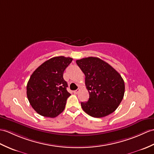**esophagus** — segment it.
<instances>
[{
    "instance_id": "34e87169",
    "label": "esophagus",
    "mask_w": 154,
    "mask_h": 154,
    "mask_svg": "<svg viewBox=\"0 0 154 154\" xmlns=\"http://www.w3.org/2000/svg\"><path fill=\"white\" fill-rule=\"evenodd\" d=\"M79 91H80V89H77L76 91H74L73 92H74L75 94H78L79 92Z\"/></svg>"
}]
</instances>
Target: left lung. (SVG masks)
<instances>
[{
    "label": "left lung",
    "instance_id": "8db88e82",
    "mask_svg": "<svg viewBox=\"0 0 154 154\" xmlns=\"http://www.w3.org/2000/svg\"><path fill=\"white\" fill-rule=\"evenodd\" d=\"M76 63L85 74L89 92L88 100L81 103L82 108L89 116L97 118L113 113L124 96L125 83L121 75L96 57L77 60Z\"/></svg>",
    "mask_w": 154,
    "mask_h": 154
}]
</instances>
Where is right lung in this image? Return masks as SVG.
<instances>
[{
	"label": "right lung",
	"instance_id": "right-lung-1",
	"mask_svg": "<svg viewBox=\"0 0 154 154\" xmlns=\"http://www.w3.org/2000/svg\"><path fill=\"white\" fill-rule=\"evenodd\" d=\"M73 59L56 56L46 61L34 71L27 85L28 100L41 116L54 118L62 113L71 95L63 74Z\"/></svg>",
	"mask_w": 154,
	"mask_h": 154
}]
</instances>
